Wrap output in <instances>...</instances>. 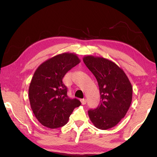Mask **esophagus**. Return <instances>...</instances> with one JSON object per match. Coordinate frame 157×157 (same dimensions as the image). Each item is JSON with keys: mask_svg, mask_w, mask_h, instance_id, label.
I'll return each mask as SVG.
<instances>
[{"mask_svg": "<svg viewBox=\"0 0 157 157\" xmlns=\"http://www.w3.org/2000/svg\"><path fill=\"white\" fill-rule=\"evenodd\" d=\"M80 101H81V103L82 105H85L86 103V99H82Z\"/></svg>", "mask_w": 157, "mask_h": 157, "instance_id": "1", "label": "esophagus"}]
</instances>
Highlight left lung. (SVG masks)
I'll return each instance as SVG.
<instances>
[{"instance_id": "1", "label": "left lung", "mask_w": 157, "mask_h": 157, "mask_svg": "<svg viewBox=\"0 0 157 157\" xmlns=\"http://www.w3.org/2000/svg\"><path fill=\"white\" fill-rule=\"evenodd\" d=\"M85 65L98 81L101 102L88 111L94 125L100 129L113 127L125 116L132 100V86L125 73L112 61L86 55Z\"/></svg>"}]
</instances>
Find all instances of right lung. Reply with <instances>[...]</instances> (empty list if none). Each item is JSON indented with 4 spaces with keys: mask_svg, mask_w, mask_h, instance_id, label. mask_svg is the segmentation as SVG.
Returning <instances> with one entry per match:
<instances>
[{
    "mask_svg": "<svg viewBox=\"0 0 157 157\" xmlns=\"http://www.w3.org/2000/svg\"><path fill=\"white\" fill-rule=\"evenodd\" d=\"M80 62L75 53L63 52L45 61L36 68L28 90L30 107L39 123L50 129L62 127L80 101L71 99L62 79Z\"/></svg>",
    "mask_w": 157,
    "mask_h": 157,
    "instance_id": "right-lung-1",
    "label": "right lung"
}]
</instances>
